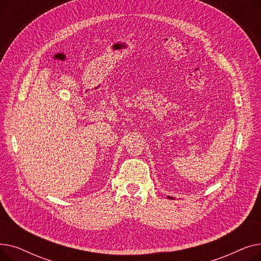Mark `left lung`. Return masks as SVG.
<instances>
[{
    "instance_id": "8db88e82",
    "label": "left lung",
    "mask_w": 261,
    "mask_h": 261,
    "mask_svg": "<svg viewBox=\"0 0 261 261\" xmlns=\"http://www.w3.org/2000/svg\"><path fill=\"white\" fill-rule=\"evenodd\" d=\"M168 199H173V198H172V197H169V196H168Z\"/></svg>"
}]
</instances>
